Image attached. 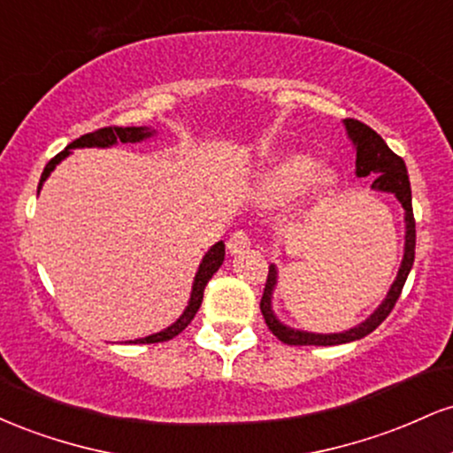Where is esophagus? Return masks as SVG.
<instances>
[{"label":"esophagus","instance_id":"34e87169","mask_svg":"<svg viewBox=\"0 0 453 453\" xmlns=\"http://www.w3.org/2000/svg\"><path fill=\"white\" fill-rule=\"evenodd\" d=\"M249 247H251V236H249L244 230L234 232L232 236L227 238V249H230V253H241Z\"/></svg>","mask_w":453,"mask_h":453}]
</instances>
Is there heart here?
Listing matches in <instances>:
<instances>
[{
    "label": "heart",
    "mask_w": 453,
    "mask_h": 453,
    "mask_svg": "<svg viewBox=\"0 0 453 453\" xmlns=\"http://www.w3.org/2000/svg\"><path fill=\"white\" fill-rule=\"evenodd\" d=\"M317 174H319V165L315 159L304 157V155L285 157L277 161L264 176L262 191L274 200H289V197L304 194L315 180L319 185H327L332 180L330 174H321L319 179Z\"/></svg>",
    "instance_id": "1"
}]
</instances>
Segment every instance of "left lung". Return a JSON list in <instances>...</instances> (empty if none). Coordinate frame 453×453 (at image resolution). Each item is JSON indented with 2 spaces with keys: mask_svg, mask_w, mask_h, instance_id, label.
Listing matches in <instances>:
<instances>
[{
  "mask_svg": "<svg viewBox=\"0 0 453 453\" xmlns=\"http://www.w3.org/2000/svg\"><path fill=\"white\" fill-rule=\"evenodd\" d=\"M345 127L349 138L356 144V174L360 176H375V183L372 189L379 191H389L398 197V202L404 209V223H407V236H404V257L400 264L398 277L394 280L392 289L388 292V298L383 300L381 306L368 317L366 321H362L360 326L351 327V330L341 332V334H313V332H300L292 330V327L283 326L277 321L273 309H270V298H273L274 283H277V268H268V279L266 288H264L262 309L264 319H266L268 330L280 342H288V345H317V347H327V345H342V342H351L357 339H364L366 334H371L377 326H381V321L392 313V309L396 306L400 292L404 288V280H407L411 268H413L415 259V217H413V206H411V185H409V174L407 165H404L403 157H398L392 149L388 147L386 140H383L375 129H371L366 123L356 121V119H345Z\"/></svg>",
  "mask_w": 453,
  "mask_h": 453,
  "instance_id": "left-lung-1",
  "label": "left lung"
}]
</instances>
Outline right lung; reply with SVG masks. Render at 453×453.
<instances>
[{
	"label": "right lung",
	"instance_id": "right-lung-1",
	"mask_svg": "<svg viewBox=\"0 0 453 453\" xmlns=\"http://www.w3.org/2000/svg\"><path fill=\"white\" fill-rule=\"evenodd\" d=\"M150 129L149 127H119V126H108V127H102V129H96V132L91 134H85V136L76 138L74 142H70L67 147L61 150V153H57L53 159L46 164L44 173H42V179H40V185H38V194H40V187L46 180V176L55 170V165L59 164L61 159L67 157L70 155V149H76V147H112V144L117 142H138V140H144L150 136ZM223 257H226V244L223 242H217L215 247L211 249L209 253H206L204 259H202L200 268H197V274H196V280H194V289H191V298H189V304H187L185 313L179 317V319L174 321L173 326L165 327V330L157 332V334H150L147 339H138V341H129V342H164V341H170L174 339L176 334H180V332L185 330L187 326L191 324V319H194L197 309H200L202 304V298H204V288L206 283H209L212 274L219 270V266L223 264Z\"/></svg>",
	"mask_w": 453,
	"mask_h": 453
}]
</instances>
